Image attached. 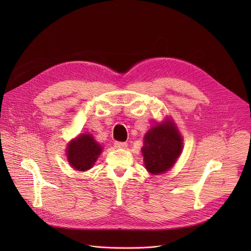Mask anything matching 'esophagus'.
I'll list each match as a JSON object with an SVG mask.
<instances>
[{"label":"esophagus","mask_w":251,"mask_h":251,"mask_svg":"<svg viewBox=\"0 0 251 251\" xmlns=\"http://www.w3.org/2000/svg\"><path fill=\"white\" fill-rule=\"evenodd\" d=\"M114 147H115L116 149H126L127 147V143L123 142V141H115V143H114Z\"/></svg>","instance_id":"obj_1"}]
</instances>
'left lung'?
<instances>
[{
  "label": "left lung",
  "mask_w": 251,
  "mask_h": 251,
  "mask_svg": "<svg viewBox=\"0 0 251 251\" xmlns=\"http://www.w3.org/2000/svg\"><path fill=\"white\" fill-rule=\"evenodd\" d=\"M182 150L181 135L171 121L153 126L144 136L142 155L146 169L151 174L169 171Z\"/></svg>",
  "instance_id": "obj_1"
}]
</instances>
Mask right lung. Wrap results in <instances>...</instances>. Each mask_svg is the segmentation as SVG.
I'll return each mask as SVG.
<instances>
[{
	"instance_id": "obj_1",
	"label": "right lung",
	"mask_w": 251,
	"mask_h": 251,
	"mask_svg": "<svg viewBox=\"0 0 251 251\" xmlns=\"http://www.w3.org/2000/svg\"><path fill=\"white\" fill-rule=\"evenodd\" d=\"M101 151L100 144L94 140L92 135L83 134L71 141L67 150V157L73 169L87 171L92 168Z\"/></svg>"
}]
</instances>
